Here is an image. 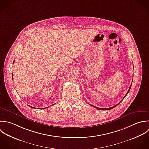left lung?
<instances>
[{
	"label": "left lung",
	"instance_id": "1",
	"mask_svg": "<svg viewBox=\"0 0 149 149\" xmlns=\"http://www.w3.org/2000/svg\"><path fill=\"white\" fill-rule=\"evenodd\" d=\"M133 77H134V76H133ZM132 84H131V86H130V88H129V90H128V92H127V94H126V95H125V96H124V98H123V99H122V100H121V102H120V103H121V102H122V101H123V99H124V98H125V97H126V96H127V95H128V93H129V92H130V89H131V86H132ZM119 103H118V104H116V105H115V106H113V107H110V108H107V109H102V108H99V107H95V106H93V105H92V104H90V105H91V106H93V107H95V108H96V109H98V110H111V109H113V108H114V107H116V106H117V105H118V104H119Z\"/></svg>",
	"mask_w": 149,
	"mask_h": 149
}]
</instances>
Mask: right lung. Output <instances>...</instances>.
Instances as JSON below:
<instances>
[{
  "mask_svg": "<svg viewBox=\"0 0 149 149\" xmlns=\"http://www.w3.org/2000/svg\"><path fill=\"white\" fill-rule=\"evenodd\" d=\"M14 62H13V63H14ZM12 78H13V76H12ZM29 107H32V108H33V109H36V108H35V107H31V106H29ZM47 107H46V108H43V109H46Z\"/></svg>",
  "mask_w": 149,
  "mask_h": 149,
  "instance_id": "1",
  "label": "right lung"
}]
</instances>
